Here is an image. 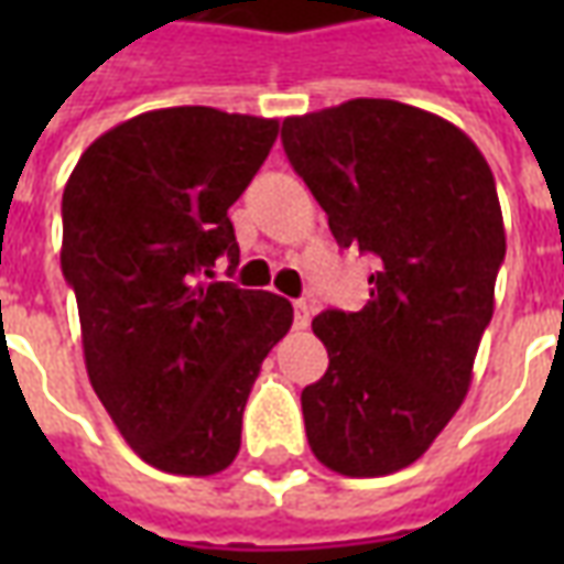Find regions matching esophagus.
Listing matches in <instances>:
<instances>
[{"label":"esophagus","instance_id":"1","mask_svg":"<svg viewBox=\"0 0 564 564\" xmlns=\"http://www.w3.org/2000/svg\"><path fill=\"white\" fill-rule=\"evenodd\" d=\"M295 311V329H307V323H311V314H314V302H307V299H299L293 302Z\"/></svg>","mask_w":564,"mask_h":564}]
</instances>
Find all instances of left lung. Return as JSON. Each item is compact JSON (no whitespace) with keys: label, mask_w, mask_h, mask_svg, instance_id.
<instances>
[{"label":"left lung","mask_w":564,"mask_h":564,"mask_svg":"<svg viewBox=\"0 0 564 564\" xmlns=\"http://www.w3.org/2000/svg\"><path fill=\"white\" fill-rule=\"evenodd\" d=\"M281 141L335 241L378 259L362 311L311 323L329 368L302 390L307 444L344 477H383L471 387L505 262L496 177L459 127L392 99L286 117Z\"/></svg>","instance_id":"8db88e82"}]
</instances>
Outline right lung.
Instances as JSON below:
<instances>
[{"label":"right lung","mask_w":564,"mask_h":564,"mask_svg":"<svg viewBox=\"0 0 564 564\" xmlns=\"http://www.w3.org/2000/svg\"><path fill=\"white\" fill-rule=\"evenodd\" d=\"M274 139L265 117L160 108L93 141L63 189L59 262L87 375L129 447L160 471L232 465L250 387L293 326L281 295L202 281L220 257L238 265L229 208Z\"/></svg>","instance_id":"1"}]
</instances>
